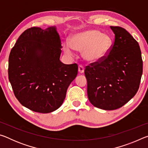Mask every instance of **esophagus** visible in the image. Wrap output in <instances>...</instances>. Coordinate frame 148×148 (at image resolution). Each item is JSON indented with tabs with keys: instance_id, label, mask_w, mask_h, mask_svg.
<instances>
[{
	"instance_id": "1",
	"label": "esophagus",
	"mask_w": 148,
	"mask_h": 148,
	"mask_svg": "<svg viewBox=\"0 0 148 148\" xmlns=\"http://www.w3.org/2000/svg\"><path fill=\"white\" fill-rule=\"evenodd\" d=\"M78 72H79V73H84V68L83 66H78Z\"/></svg>"
}]
</instances>
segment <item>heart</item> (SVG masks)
<instances>
[{
    "label": "heart",
    "mask_w": 148,
    "mask_h": 148,
    "mask_svg": "<svg viewBox=\"0 0 148 148\" xmlns=\"http://www.w3.org/2000/svg\"><path fill=\"white\" fill-rule=\"evenodd\" d=\"M112 38L108 34L102 33L99 30H87L74 34L70 43L62 45L63 49L69 55L72 49L83 51L82 56L87 62L93 63L104 59L111 49Z\"/></svg>",
    "instance_id": "heart-1"
}]
</instances>
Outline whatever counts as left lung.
<instances>
[{
	"instance_id": "8db88e82",
	"label": "left lung",
	"mask_w": 148,
	"mask_h": 148,
	"mask_svg": "<svg viewBox=\"0 0 148 148\" xmlns=\"http://www.w3.org/2000/svg\"><path fill=\"white\" fill-rule=\"evenodd\" d=\"M110 28L115 40L108 55L85 69L89 101L105 110L119 108L136 95L143 71L137 41L122 27Z\"/></svg>"
}]
</instances>
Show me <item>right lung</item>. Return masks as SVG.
<instances>
[{
    "instance_id": "1",
    "label": "right lung",
    "mask_w": 148,
    "mask_h": 148,
    "mask_svg": "<svg viewBox=\"0 0 148 148\" xmlns=\"http://www.w3.org/2000/svg\"><path fill=\"white\" fill-rule=\"evenodd\" d=\"M61 48L55 26L31 27L19 36L10 53L8 78L23 106L47 114L62 105L78 67L60 61Z\"/></svg>"
}]
</instances>
